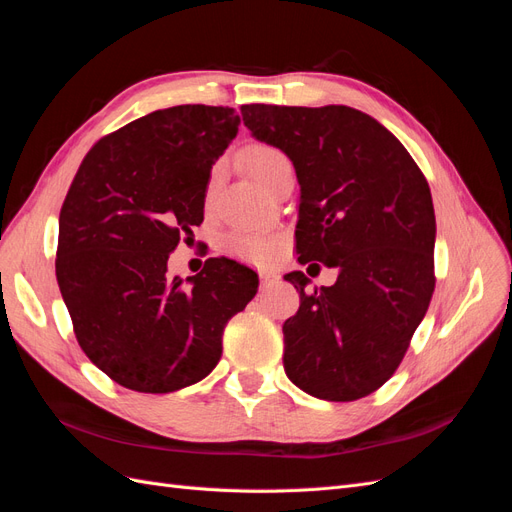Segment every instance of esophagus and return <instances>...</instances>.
Masks as SVG:
<instances>
[{"label": "esophagus", "mask_w": 512, "mask_h": 512, "mask_svg": "<svg viewBox=\"0 0 512 512\" xmlns=\"http://www.w3.org/2000/svg\"><path fill=\"white\" fill-rule=\"evenodd\" d=\"M277 280H280V275H277L275 271H271V269L260 271V286H262V288L273 286Z\"/></svg>", "instance_id": "1"}]
</instances>
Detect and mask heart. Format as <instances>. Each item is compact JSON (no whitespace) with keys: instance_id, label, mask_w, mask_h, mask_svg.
Masks as SVG:
<instances>
[{"instance_id":"1","label":"heart","mask_w":512,"mask_h":512,"mask_svg":"<svg viewBox=\"0 0 512 512\" xmlns=\"http://www.w3.org/2000/svg\"><path fill=\"white\" fill-rule=\"evenodd\" d=\"M241 164L243 168L250 173L258 183L269 188V183L273 181L275 173L284 166H290L288 158L280 149H275L265 143H256L245 147L241 151ZM215 185V175L211 177L209 188L213 190ZM277 247V239L271 235H232L228 239V250L232 254H237L247 260H267Z\"/></svg>"}]
</instances>
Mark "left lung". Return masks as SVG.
Returning <instances> with one entry per match:
<instances>
[{"label":"left lung","mask_w":512,"mask_h":512,"mask_svg":"<svg viewBox=\"0 0 512 512\" xmlns=\"http://www.w3.org/2000/svg\"><path fill=\"white\" fill-rule=\"evenodd\" d=\"M241 115L297 170L299 262L339 271L314 292L303 271L284 275L301 297L284 322L286 376L318 399H361L395 374L436 286L427 179L406 147L356 108L243 104Z\"/></svg>","instance_id":"left-lung-1"}]
</instances>
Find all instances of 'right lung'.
Instances as JSON below:
<instances>
[{"label": "right lung", "mask_w": 512, "mask_h": 512, "mask_svg": "<svg viewBox=\"0 0 512 512\" xmlns=\"http://www.w3.org/2000/svg\"><path fill=\"white\" fill-rule=\"evenodd\" d=\"M228 106L181 104L104 136L59 213L55 273L79 346L138 393H173L209 376L226 322L254 299L258 275L209 258L181 280L166 262L203 222L207 183L239 132Z\"/></svg>", "instance_id": "right-lung-1"}]
</instances>
